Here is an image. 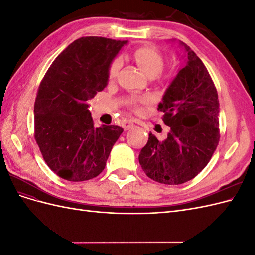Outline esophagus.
<instances>
[{
  "label": "esophagus",
  "instance_id": "1",
  "mask_svg": "<svg viewBox=\"0 0 255 255\" xmlns=\"http://www.w3.org/2000/svg\"><path fill=\"white\" fill-rule=\"evenodd\" d=\"M134 126H135V125H134V122H133V121H130V120H127V121H125V122L122 123V127H123V128H125L126 130L130 129V128H132Z\"/></svg>",
  "mask_w": 255,
  "mask_h": 255
}]
</instances>
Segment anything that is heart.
<instances>
[{
	"instance_id": "b5f03b06",
	"label": "heart",
	"mask_w": 255,
	"mask_h": 255,
	"mask_svg": "<svg viewBox=\"0 0 255 255\" xmlns=\"http://www.w3.org/2000/svg\"><path fill=\"white\" fill-rule=\"evenodd\" d=\"M133 57L138 67H139L149 78L155 79L158 82H163L164 80H166L167 76L161 74V69L164 67V57L156 49L149 47V45H143V47L138 48L134 51ZM120 66L121 64L119 59H115L111 64L109 68V72H107L110 82H114L117 79ZM149 100L150 99L148 97H143L140 99L132 100L129 104L132 105L134 109H136V105L138 103L149 102Z\"/></svg>"
}]
</instances>
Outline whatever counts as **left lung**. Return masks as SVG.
<instances>
[{
    "mask_svg": "<svg viewBox=\"0 0 255 255\" xmlns=\"http://www.w3.org/2000/svg\"><path fill=\"white\" fill-rule=\"evenodd\" d=\"M185 65L165 91L158 111L170 128L164 140L152 133L139 154V164L153 181L179 185L190 181L211 160L219 143V101L202 60L186 43Z\"/></svg>",
    "mask_w": 255,
    "mask_h": 255,
    "instance_id": "left-lung-1",
    "label": "left lung"
}]
</instances>
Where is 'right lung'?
I'll return each mask as SVG.
<instances>
[{"label":"right lung","mask_w":255,"mask_h":255,"mask_svg":"<svg viewBox=\"0 0 255 255\" xmlns=\"http://www.w3.org/2000/svg\"><path fill=\"white\" fill-rule=\"evenodd\" d=\"M127 40L82 37L53 61L38 88L35 139L54 173L71 182L101 173L123 128L94 127L88 100L109 82V68Z\"/></svg>","instance_id":"obj_1"}]
</instances>
